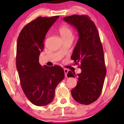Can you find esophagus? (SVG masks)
<instances>
[{
	"label": "esophagus",
	"mask_w": 124,
	"mask_h": 124,
	"mask_svg": "<svg viewBox=\"0 0 124 124\" xmlns=\"http://www.w3.org/2000/svg\"><path fill=\"white\" fill-rule=\"evenodd\" d=\"M64 73H65V77H67V74H68V69H64Z\"/></svg>",
	"instance_id": "1"
}]
</instances>
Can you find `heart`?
Listing matches in <instances>:
<instances>
[{
    "label": "heart",
    "mask_w": 124,
    "mask_h": 124,
    "mask_svg": "<svg viewBox=\"0 0 124 124\" xmlns=\"http://www.w3.org/2000/svg\"><path fill=\"white\" fill-rule=\"evenodd\" d=\"M59 32L63 39H65L69 37H73L72 31L70 28L66 25H62L59 28Z\"/></svg>",
    "instance_id": "b5f03b06"
}]
</instances>
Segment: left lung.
<instances>
[{
	"instance_id": "left-lung-1",
	"label": "left lung",
	"mask_w": 124,
	"mask_h": 124,
	"mask_svg": "<svg viewBox=\"0 0 124 124\" xmlns=\"http://www.w3.org/2000/svg\"><path fill=\"white\" fill-rule=\"evenodd\" d=\"M63 20L77 30L79 37L71 59L75 64H81V73H68V77L77 78V85L71 94L78 103L90 104L101 95L106 75L104 52L99 33L88 16L74 15L65 17Z\"/></svg>"
}]
</instances>
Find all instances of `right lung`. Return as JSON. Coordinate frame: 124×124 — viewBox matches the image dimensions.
<instances>
[{"mask_svg":"<svg viewBox=\"0 0 124 124\" xmlns=\"http://www.w3.org/2000/svg\"><path fill=\"white\" fill-rule=\"evenodd\" d=\"M59 17H39L25 25L18 37L16 68L20 84L26 97L37 106L51 102L56 87L65 76L60 66L42 67L39 62L46 35Z\"/></svg>","mask_w":124,"mask_h":124,"instance_id":"add662e5","label":"right lung"}]
</instances>
